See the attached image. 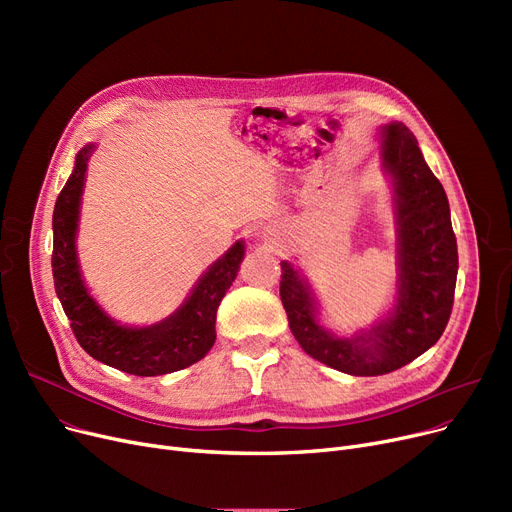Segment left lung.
Listing matches in <instances>:
<instances>
[{
    "instance_id": "1",
    "label": "left lung",
    "mask_w": 512,
    "mask_h": 512,
    "mask_svg": "<svg viewBox=\"0 0 512 512\" xmlns=\"http://www.w3.org/2000/svg\"><path fill=\"white\" fill-rule=\"evenodd\" d=\"M382 166L394 182L396 303L386 319L353 338L319 326L315 297L303 276L282 261L280 299L303 351L351 375H384L434 346L454 303L456 236L444 186L425 164L415 134L400 122L382 126Z\"/></svg>"
}]
</instances>
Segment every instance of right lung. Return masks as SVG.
I'll use <instances>...</instances> for the list:
<instances>
[{
  "label": "right lung",
  "instance_id": "add662e5",
  "mask_svg": "<svg viewBox=\"0 0 512 512\" xmlns=\"http://www.w3.org/2000/svg\"><path fill=\"white\" fill-rule=\"evenodd\" d=\"M95 145L78 151L70 174L53 209L51 272L58 299L70 319V328L85 351L110 367L132 375H164L201 361L215 342V313L232 286L245 245L238 240L201 276L184 305L147 328L120 326L89 294L76 257V228L87 161Z\"/></svg>",
  "mask_w": 512,
  "mask_h": 512
}]
</instances>
